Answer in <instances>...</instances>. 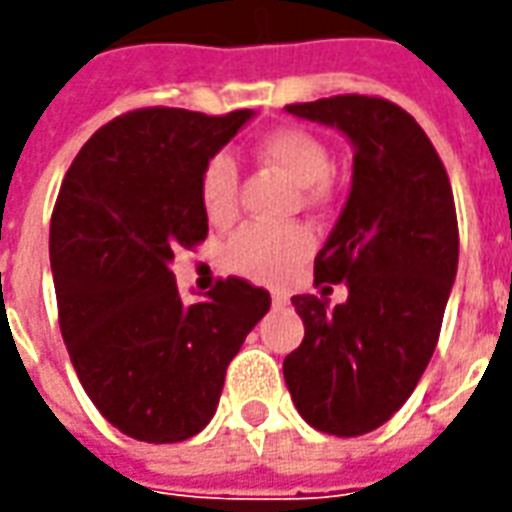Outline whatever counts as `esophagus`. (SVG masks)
<instances>
[{
  "mask_svg": "<svg viewBox=\"0 0 512 512\" xmlns=\"http://www.w3.org/2000/svg\"><path fill=\"white\" fill-rule=\"evenodd\" d=\"M271 304H274V310H282V307H288V296L274 293V296H271Z\"/></svg>",
  "mask_w": 512,
  "mask_h": 512,
  "instance_id": "34e87169",
  "label": "esophagus"
}]
</instances>
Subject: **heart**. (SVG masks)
Segmentation results:
<instances>
[{
  "instance_id": "b5f03b06",
  "label": "heart",
  "mask_w": 512,
  "mask_h": 512,
  "mask_svg": "<svg viewBox=\"0 0 512 512\" xmlns=\"http://www.w3.org/2000/svg\"><path fill=\"white\" fill-rule=\"evenodd\" d=\"M255 158L266 167L299 186L301 205L318 211L332 200V153L321 136L307 128L285 126L266 134L255 145ZM202 213L211 224H230L238 213V167L230 156H213L200 175ZM312 252L310 233L299 224L288 227H266L246 224L230 238L224 249L227 266L235 274L255 282L277 285L293 277Z\"/></svg>"
}]
</instances>
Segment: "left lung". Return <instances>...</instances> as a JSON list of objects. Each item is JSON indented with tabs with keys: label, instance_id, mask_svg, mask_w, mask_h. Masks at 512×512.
<instances>
[{
	"label": "left lung",
	"instance_id": "1",
	"mask_svg": "<svg viewBox=\"0 0 512 512\" xmlns=\"http://www.w3.org/2000/svg\"><path fill=\"white\" fill-rule=\"evenodd\" d=\"M340 128L354 145V180L315 285L346 282L349 299L293 296L304 340L285 356L299 414L332 436H362L406 403L439 343L458 271V219L436 147L406 109L373 95L285 106Z\"/></svg>",
	"mask_w": 512,
	"mask_h": 512
}]
</instances>
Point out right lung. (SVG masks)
Instances as JSON below:
<instances>
[{
  "label": "right lung",
  "instance_id": "right-lung-1",
  "mask_svg": "<svg viewBox=\"0 0 512 512\" xmlns=\"http://www.w3.org/2000/svg\"><path fill=\"white\" fill-rule=\"evenodd\" d=\"M252 115L136 109L95 131L62 180L49 233L62 340L95 408L131 439L200 433L271 307L268 290L238 277L186 304L169 268L208 235L202 167Z\"/></svg>",
  "mask_w": 512,
  "mask_h": 512
}]
</instances>
